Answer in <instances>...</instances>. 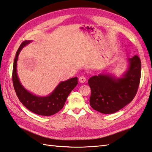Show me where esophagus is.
Segmentation results:
<instances>
[{
	"label": "esophagus",
	"mask_w": 152,
	"mask_h": 152,
	"mask_svg": "<svg viewBox=\"0 0 152 152\" xmlns=\"http://www.w3.org/2000/svg\"><path fill=\"white\" fill-rule=\"evenodd\" d=\"M86 77H84L83 76H80V77H79V82H80V83H83L86 82Z\"/></svg>",
	"instance_id": "34e87169"
}]
</instances>
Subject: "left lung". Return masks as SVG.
<instances>
[{
  "label": "left lung",
  "mask_w": 152,
  "mask_h": 152,
  "mask_svg": "<svg viewBox=\"0 0 152 152\" xmlns=\"http://www.w3.org/2000/svg\"><path fill=\"white\" fill-rule=\"evenodd\" d=\"M127 60V69L119 77L105 70L88 80L91 89L90 105L94 110L104 114L115 113L135 96L140 80V59L135 55Z\"/></svg>",
  "instance_id": "8db88e82"
}]
</instances>
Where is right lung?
Instances as JSON below:
<instances>
[{
	"label": "right lung",
	"instance_id": "obj_1",
	"mask_svg": "<svg viewBox=\"0 0 152 152\" xmlns=\"http://www.w3.org/2000/svg\"><path fill=\"white\" fill-rule=\"evenodd\" d=\"M31 42L32 41L23 42L16 53L12 75L14 89L20 102L30 111L43 116L53 115L64 106L69 94L77 85V77H72L64 82H61L50 94L45 96H37L25 89L19 78L17 72V64L21 50Z\"/></svg>",
	"mask_w": 152,
	"mask_h": 152
}]
</instances>
